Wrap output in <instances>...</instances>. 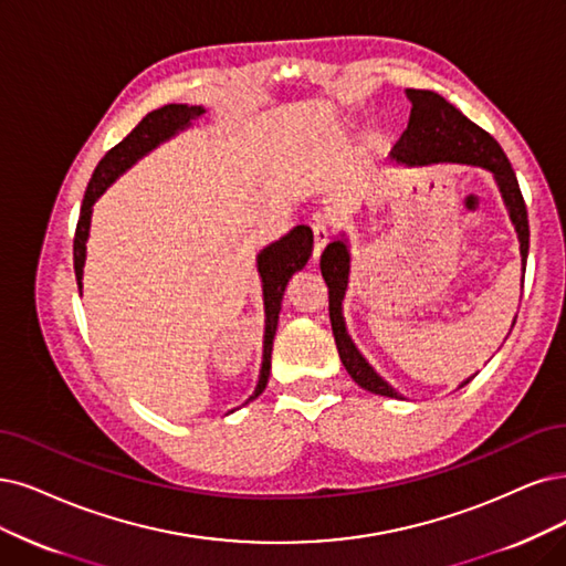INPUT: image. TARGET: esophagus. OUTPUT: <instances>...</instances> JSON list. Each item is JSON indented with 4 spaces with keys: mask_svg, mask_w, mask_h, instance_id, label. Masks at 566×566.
<instances>
[{
    "mask_svg": "<svg viewBox=\"0 0 566 566\" xmlns=\"http://www.w3.org/2000/svg\"><path fill=\"white\" fill-rule=\"evenodd\" d=\"M312 233H315V261H319L322 251L328 244V228H326V223H315L312 226Z\"/></svg>",
    "mask_w": 566,
    "mask_h": 566,
    "instance_id": "1",
    "label": "esophagus"
}]
</instances>
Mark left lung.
I'll use <instances>...</instances> for the list:
<instances>
[{
  "label": "left lung",
  "instance_id": "left-lung-1",
  "mask_svg": "<svg viewBox=\"0 0 566 566\" xmlns=\"http://www.w3.org/2000/svg\"><path fill=\"white\" fill-rule=\"evenodd\" d=\"M412 109L408 128L403 130L401 139L394 144L391 160L406 167H424V165H438V163H462V165H475L483 170L492 172L499 193L504 198V205L509 209L511 223L517 233L520 242V261H522V277H525L527 268V254H530V221H527V207L522 200L520 186L515 179L513 167L501 149L499 142L485 133L480 125L469 120L462 112L433 91H406ZM322 277L328 286V317L333 338H336V347L340 354V361L349 378L357 382L361 389L389 396V399H403L382 375L375 370L359 347L354 345L352 336L347 333V324L343 317V301L347 294L349 284V270H352V251L349 240L343 233L340 240L331 242L319 261ZM517 319V315H515ZM515 319L511 328L515 326ZM473 380L467 378L459 387H464Z\"/></svg>",
  "mask_w": 566,
  "mask_h": 566
}]
</instances>
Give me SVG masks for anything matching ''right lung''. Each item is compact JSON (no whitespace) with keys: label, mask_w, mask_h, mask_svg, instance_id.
Wrapping results in <instances>:
<instances>
[{"label":"right lung","mask_w":566,"mask_h":566,"mask_svg":"<svg viewBox=\"0 0 566 566\" xmlns=\"http://www.w3.org/2000/svg\"><path fill=\"white\" fill-rule=\"evenodd\" d=\"M205 114V107L200 104H165L160 109H154L146 114L137 128L118 142L114 149L99 160L95 172L91 177V184L86 188V196H83L81 214L76 223V235H74V272H76V284L78 294L83 289V265H86V242L91 235V217H93V205L97 198L107 191V188L130 167L151 154L154 149L167 139H172L181 130L191 128V123ZM312 230L307 226H296L294 230L275 242L263 247L256 256V270L261 277L263 289V310H265V331H263V361L261 373L254 394L249 396V401H254L256 396L263 394L270 375V357H272V340H275L277 319L282 310V298L289 280L296 275L298 270L305 268V263L312 256Z\"/></svg>","instance_id":"1"}]
</instances>
